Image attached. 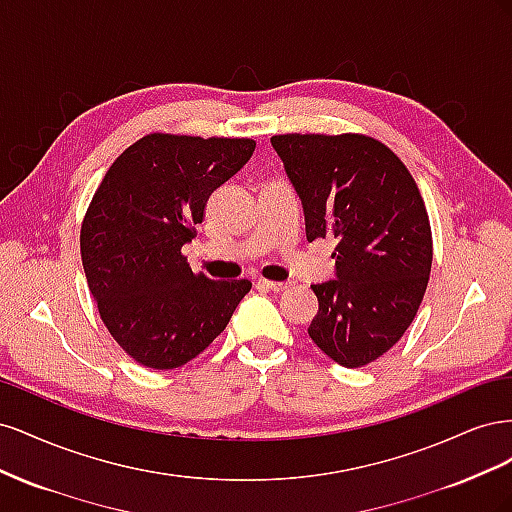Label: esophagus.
Instances as JSON below:
<instances>
[{"label": "esophagus", "instance_id": "esophagus-1", "mask_svg": "<svg viewBox=\"0 0 512 512\" xmlns=\"http://www.w3.org/2000/svg\"><path fill=\"white\" fill-rule=\"evenodd\" d=\"M258 286L267 288V290H273V292H282V290H286V288L290 286V282H273V280H260V282H258Z\"/></svg>", "mask_w": 512, "mask_h": 512}]
</instances>
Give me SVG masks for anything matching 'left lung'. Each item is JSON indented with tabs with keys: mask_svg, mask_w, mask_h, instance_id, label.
<instances>
[{
	"mask_svg": "<svg viewBox=\"0 0 512 512\" xmlns=\"http://www.w3.org/2000/svg\"><path fill=\"white\" fill-rule=\"evenodd\" d=\"M297 190L307 241L335 239V280L314 284L312 342L344 367L389 352L421 305L433 241L410 170L365 134H275Z\"/></svg>",
	"mask_w": 512,
	"mask_h": 512,
	"instance_id": "left-lung-1",
	"label": "left lung"
}]
</instances>
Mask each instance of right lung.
Listing matches in <instances>:
<instances>
[{
  "instance_id": "right-lung-1",
  "label": "right lung",
  "mask_w": 512,
  "mask_h": 512,
  "mask_svg": "<svg viewBox=\"0 0 512 512\" xmlns=\"http://www.w3.org/2000/svg\"><path fill=\"white\" fill-rule=\"evenodd\" d=\"M252 138L153 132L106 170L81 226L87 286L108 333L136 363L175 369L218 337L247 280L194 273L181 247L207 200L252 158Z\"/></svg>"
}]
</instances>
